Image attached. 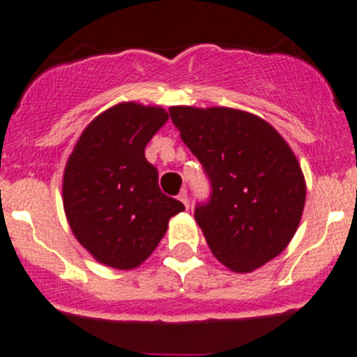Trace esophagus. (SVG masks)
I'll return each mask as SVG.
<instances>
[{"instance_id":"1","label":"esophagus","mask_w":357,"mask_h":357,"mask_svg":"<svg viewBox=\"0 0 357 357\" xmlns=\"http://www.w3.org/2000/svg\"><path fill=\"white\" fill-rule=\"evenodd\" d=\"M178 199H179V202H183V205H185L186 208H190V199H188V192H186V190H183V192L179 193Z\"/></svg>"}]
</instances>
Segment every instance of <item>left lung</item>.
Here are the masks:
<instances>
[{"label": "left lung", "instance_id": "obj_1", "mask_svg": "<svg viewBox=\"0 0 357 357\" xmlns=\"http://www.w3.org/2000/svg\"><path fill=\"white\" fill-rule=\"evenodd\" d=\"M169 112L211 179V200L197 205L195 221L215 259L233 273H250L282 254L305 204V179L289 143L245 110Z\"/></svg>", "mask_w": 357, "mask_h": 357}]
</instances>
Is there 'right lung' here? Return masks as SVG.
Masks as SVG:
<instances>
[{"label": "right lung", "instance_id": "obj_1", "mask_svg": "<svg viewBox=\"0 0 357 357\" xmlns=\"http://www.w3.org/2000/svg\"><path fill=\"white\" fill-rule=\"evenodd\" d=\"M162 107L124 102L93 119L66 164L63 211L72 233L100 264L135 269L185 211L158 188L145 146L167 122Z\"/></svg>", "mask_w": 357, "mask_h": 357}]
</instances>
